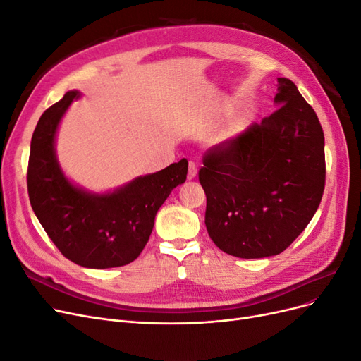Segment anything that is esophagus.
I'll return each mask as SVG.
<instances>
[{
  "label": "esophagus",
  "instance_id": "esophagus-1",
  "mask_svg": "<svg viewBox=\"0 0 361 361\" xmlns=\"http://www.w3.org/2000/svg\"><path fill=\"white\" fill-rule=\"evenodd\" d=\"M197 173H199L197 166H195L194 162H190V164H188V180L195 179V176H197Z\"/></svg>",
  "mask_w": 361,
  "mask_h": 361
}]
</instances>
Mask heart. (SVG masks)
<instances>
[{
	"mask_svg": "<svg viewBox=\"0 0 361 361\" xmlns=\"http://www.w3.org/2000/svg\"><path fill=\"white\" fill-rule=\"evenodd\" d=\"M227 143V141L226 140H223V141H220V145H226Z\"/></svg>",
	"mask_w": 361,
	"mask_h": 361,
	"instance_id": "obj_1",
	"label": "heart"
}]
</instances>
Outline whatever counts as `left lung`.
Listing matches in <instances>:
<instances>
[{"label": "left lung", "mask_w": 361, "mask_h": 361, "mask_svg": "<svg viewBox=\"0 0 361 361\" xmlns=\"http://www.w3.org/2000/svg\"><path fill=\"white\" fill-rule=\"evenodd\" d=\"M279 110L207 152L199 173L214 244L241 259L280 255L318 211L325 185L322 126L288 78Z\"/></svg>", "instance_id": "left-lung-1"}]
</instances>
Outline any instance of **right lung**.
Returning <instances> with one entry per match:
<instances>
[{
  "label": "right lung",
  "instance_id": "add662e5",
  "mask_svg": "<svg viewBox=\"0 0 361 361\" xmlns=\"http://www.w3.org/2000/svg\"><path fill=\"white\" fill-rule=\"evenodd\" d=\"M81 96L69 90L39 118L30 147V203L51 241L73 264L94 269L123 267L143 251L158 209L187 179L188 161L111 191L94 192L76 185L60 166L56 141L61 118Z\"/></svg>",
  "mask_w": 361,
  "mask_h": 361
}]
</instances>
